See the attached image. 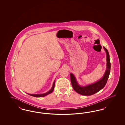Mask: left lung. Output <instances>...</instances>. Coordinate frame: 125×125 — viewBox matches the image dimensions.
<instances>
[{"mask_svg": "<svg viewBox=\"0 0 125 125\" xmlns=\"http://www.w3.org/2000/svg\"><path fill=\"white\" fill-rule=\"evenodd\" d=\"M106 53L107 67L103 77L97 82L87 85L86 86H81L79 85L75 76L72 73H70L72 85L73 89L78 93L83 95H92L103 89L107 83L111 70V63L110 56L108 51L105 47H104Z\"/></svg>", "mask_w": 125, "mask_h": 125, "instance_id": "1", "label": "left lung"}]
</instances>
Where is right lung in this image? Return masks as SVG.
<instances>
[{
  "label": "right lung",
  "instance_id": "add662e5",
  "mask_svg": "<svg viewBox=\"0 0 125 125\" xmlns=\"http://www.w3.org/2000/svg\"><path fill=\"white\" fill-rule=\"evenodd\" d=\"M55 81H54L53 83L52 87L51 88V89H50L49 91H48L47 92L45 93L40 94H28V93H27V94L28 95H31V96H34V97H43V96H46V95H47L48 94H50L52 93V91H53L54 87H55Z\"/></svg>",
  "mask_w": 125,
  "mask_h": 125
}]
</instances>
